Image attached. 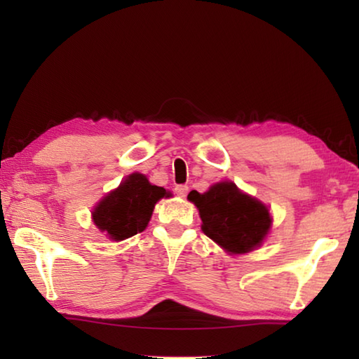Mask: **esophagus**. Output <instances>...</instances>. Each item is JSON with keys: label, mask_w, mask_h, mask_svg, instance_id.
<instances>
[{"label": "esophagus", "mask_w": 359, "mask_h": 359, "mask_svg": "<svg viewBox=\"0 0 359 359\" xmlns=\"http://www.w3.org/2000/svg\"><path fill=\"white\" fill-rule=\"evenodd\" d=\"M174 191L179 197H185L188 194V187L187 185H175Z\"/></svg>", "instance_id": "obj_1"}]
</instances>
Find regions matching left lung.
<instances>
[{"instance_id": "8db88e82", "label": "left lung", "mask_w": 359, "mask_h": 359, "mask_svg": "<svg viewBox=\"0 0 359 359\" xmlns=\"http://www.w3.org/2000/svg\"><path fill=\"white\" fill-rule=\"evenodd\" d=\"M188 199L199 208L203 233L231 255L259 247L270 230L269 208L233 182H220L203 194L191 191Z\"/></svg>"}]
</instances>
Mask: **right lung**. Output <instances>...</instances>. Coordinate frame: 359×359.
Returning a JSON list of instances; mask_svg holds the SVG:
<instances>
[{
    "label": "right lung",
    "instance_id": "add662e5",
    "mask_svg": "<svg viewBox=\"0 0 359 359\" xmlns=\"http://www.w3.org/2000/svg\"><path fill=\"white\" fill-rule=\"evenodd\" d=\"M170 193L151 185L143 174L134 172L97 205L93 217L98 230L114 241H123L147 228L157 201Z\"/></svg>",
    "mask_w": 359,
    "mask_h": 359
}]
</instances>
